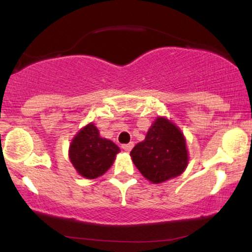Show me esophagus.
<instances>
[{"label":"esophagus","instance_id":"obj_1","mask_svg":"<svg viewBox=\"0 0 252 252\" xmlns=\"http://www.w3.org/2000/svg\"><path fill=\"white\" fill-rule=\"evenodd\" d=\"M132 147H134V143H132V142H129V143H126V144H123L122 148H123V150H126V153H129L130 150L132 149Z\"/></svg>","mask_w":252,"mask_h":252}]
</instances>
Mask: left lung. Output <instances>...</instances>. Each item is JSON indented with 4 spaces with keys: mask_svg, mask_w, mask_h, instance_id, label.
<instances>
[{
    "mask_svg": "<svg viewBox=\"0 0 252 252\" xmlns=\"http://www.w3.org/2000/svg\"><path fill=\"white\" fill-rule=\"evenodd\" d=\"M132 162L147 180L161 184L179 176L189 164L186 138L176 124L158 116L146 138L130 152Z\"/></svg>",
    "mask_w": 252,
    "mask_h": 252,
    "instance_id": "1",
    "label": "left lung"
}]
</instances>
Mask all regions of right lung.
<instances>
[{
    "label": "right lung",
    "instance_id": "1",
    "mask_svg": "<svg viewBox=\"0 0 252 252\" xmlns=\"http://www.w3.org/2000/svg\"><path fill=\"white\" fill-rule=\"evenodd\" d=\"M118 153L120 147L100 137L97 126L89 123L72 140L68 158L78 174L86 179H96L112 166Z\"/></svg>",
    "mask_w": 252,
    "mask_h": 252
}]
</instances>
